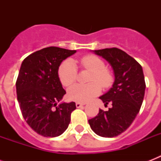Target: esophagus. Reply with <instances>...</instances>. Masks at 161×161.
<instances>
[{
	"instance_id": "34e87169",
	"label": "esophagus",
	"mask_w": 161,
	"mask_h": 161,
	"mask_svg": "<svg viewBox=\"0 0 161 161\" xmlns=\"http://www.w3.org/2000/svg\"><path fill=\"white\" fill-rule=\"evenodd\" d=\"M83 105H84V103H78V102L76 103V107L77 108H82Z\"/></svg>"
}]
</instances>
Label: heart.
<instances>
[{
  "label": "heart",
  "instance_id": "obj_1",
  "mask_svg": "<svg viewBox=\"0 0 161 161\" xmlns=\"http://www.w3.org/2000/svg\"><path fill=\"white\" fill-rule=\"evenodd\" d=\"M81 68L91 72L88 84H75L68 90L69 99L78 103H85L101 93V86L109 88L114 82L112 73L105 68L102 59L94 55L83 56L79 60ZM58 77L61 83L69 87L75 83L78 78V70L75 64L70 60L61 63L58 68Z\"/></svg>",
  "mask_w": 161,
  "mask_h": 161
}]
</instances>
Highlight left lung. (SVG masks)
Masks as SVG:
<instances>
[{"label":"left lung","mask_w":161,"mask_h":161,"mask_svg":"<svg viewBox=\"0 0 161 161\" xmlns=\"http://www.w3.org/2000/svg\"><path fill=\"white\" fill-rule=\"evenodd\" d=\"M94 52L111 64L115 81L113 88L99 98L105 106L111 103V108L108 111L99 109L88 123L98 135L113 138L125 132L140 112L145 96V77L140 63L121 49L112 47Z\"/></svg>","instance_id":"left-lung-1"}]
</instances>
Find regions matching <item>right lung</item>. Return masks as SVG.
I'll use <instances>...</instances> for the list:
<instances>
[{
  "mask_svg": "<svg viewBox=\"0 0 161 161\" xmlns=\"http://www.w3.org/2000/svg\"><path fill=\"white\" fill-rule=\"evenodd\" d=\"M75 53L49 47L30 54L21 63L16 82L21 114L27 125L44 137L62 135L76 108L74 102L57 105L66 93L58 78V68Z\"/></svg>",
  "mask_w": 161,
  "mask_h": 161,
  "instance_id": "obj_1",
  "label": "right lung"
}]
</instances>
